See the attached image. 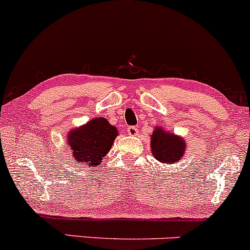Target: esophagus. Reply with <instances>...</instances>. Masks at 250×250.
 Instances as JSON below:
<instances>
[{
  "label": "esophagus",
  "instance_id": "obj_1",
  "mask_svg": "<svg viewBox=\"0 0 250 250\" xmlns=\"http://www.w3.org/2000/svg\"><path fill=\"white\" fill-rule=\"evenodd\" d=\"M138 128H135V127H133V125H130V127H128L127 128V133H128V135H130V136H135V135H138Z\"/></svg>",
  "mask_w": 250,
  "mask_h": 250
}]
</instances>
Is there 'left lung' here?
Instances as JSON below:
<instances>
[{
	"label": "left lung",
	"mask_w": 250,
	"mask_h": 250,
	"mask_svg": "<svg viewBox=\"0 0 250 250\" xmlns=\"http://www.w3.org/2000/svg\"><path fill=\"white\" fill-rule=\"evenodd\" d=\"M150 148L153 156H155L158 161L163 164H175L182 160L186 145L180 136L158 127L150 135Z\"/></svg>",
	"instance_id": "1"
}]
</instances>
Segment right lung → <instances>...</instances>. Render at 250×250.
Here are the masks:
<instances>
[{"mask_svg":"<svg viewBox=\"0 0 250 250\" xmlns=\"http://www.w3.org/2000/svg\"><path fill=\"white\" fill-rule=\"evenodd\" d=\"M119 135L116 127L103 117H96L68 133L66 141L71 154L85 167L100 166Z\"/></svg>","mask_w":250,"mask_h":250,"instance_id":"add662e5","label":"right lung"}]
</instances>
